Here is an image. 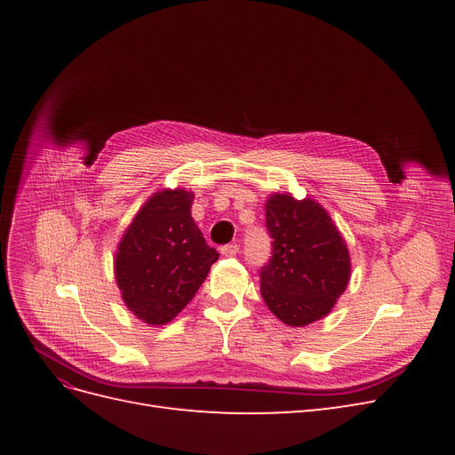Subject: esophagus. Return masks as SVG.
Here are the masks:
<instances>
[{"mask_svg":"<svg viewBox=\"0 0 455 455\" xmlns=\"http://www.w3.org/2000/svg\"><path fill=\"white\" fill-rule=\"evenodd\" d=\"M220 252H222V256H235L239 252V244H235V243L224 244L222 249H220Z\"/></svg>","mask_w":455,"mask_h":455,"instance_id":"obj_1","label":"esophagus"}]
</instances>
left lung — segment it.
<instances>
[{
    "label": "left lung",
    "instance_id": "left-lung-1",
    "mask_svg": "<svg viewBox=\"0 0 455 455\" xmlns=\"http://www.w3.org/2000/svg\"><path fill=\"white\" fill-rule=\"evenodd\" d=\"M271 258L259 269V292L288 326L323 319L347 288V244L323 206L306 197L273 194L266 203Z\"/></svg>",
    "mask_w": 455,
    "mask_h": 455
}]
</instances>
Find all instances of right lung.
Wrapping results in <instances>:
<instances>
[{
  "mask_svg": "<svg viewBox=\"0 0 455 455\" xmlns=\"http://www.w3.org/2000/svg\"><path fill=\"white\" fill-rule=\"evenodd\" d=\"M191 203L194 194L182 188L157 191L117 244L114 269L121 298L146 324L171 323L220 256L191 218Z\"/></svg>",
  "mask_w": 455,
  "mask_h": 455,
  "instance_id": "obj_1",
  "label": "right lung"
}]
</instances>
